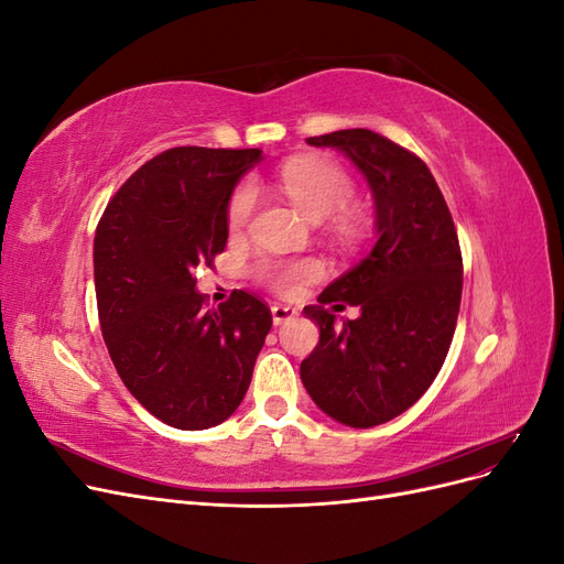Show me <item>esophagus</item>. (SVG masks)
<instances>
[{
	"mask_svg": "<svg viewBox=\"0 0 564 564\" xmlns=\"http://www.w3.org/2000/svg\"><path fill=\"white\" fill-rule=\"evenodd\" d=\"M270 313H272V322H275V327H280V324H284V322H289V319H294L299 313H296V308H292V305H284V303H275L270 308Z\"/></svg>",
	"mask_w": 564,
	"mask_h": 564,
	"instance_id": "esophagus-1",
	"label": "esophagus"
}]
</instances>
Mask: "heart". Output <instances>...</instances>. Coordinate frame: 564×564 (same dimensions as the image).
I'll return each instance as SVG.
<instances>
[{"label": "heart", "mask_w": 564, "mask_h": 564, "mask_svg": "<svg viewBox=\"0 0 564 564\" xmlns=\"http://www.w3.org/2000/svg\"><path fill=\"white\" fill-rule=\"evenodd\" d=\"M282 187L296 207L311 220H322L338 214L352 197V178L346 169L327 160H294L282 169ZM256 185L245 181L237 185L228 202V230L240 232L251 218L256 207ZM344 226H350V216H344ZM317 270L311 261H263L259 265V278L275 289V292H292L294 284L311 278Z\"/></svg>", "instance_id": "1"}]
</instances>
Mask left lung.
<instances>
[{
    "mask_svg": "<svg viewBox=\"0 0 564 564\" xmlns=\"http://www.w3.org/2000/svg\"><path fill=\"white\" fill-rule=\"evenodd\" d=\"M305 143L336 148L360 169L377 245L324 289L319 305L303 308L319 344L301 362V381L324 414L371 429L406 412L445 362L464 286L458 235L431 169L381 133L340 129ZM336 300L360 304L361 317L338 325L323 308Z\"/></svg>",
    "mask_w": 564,
    "mask_h": 564,
    "instance_id": "1",
    "label": "left lung"
}]
</instances>
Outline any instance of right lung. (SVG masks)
<instances>
[{
  "label": "right lung",
  "mask_w": 564,
  "mask_h": 564,
  "mask_svg": "<svg viewBox=\"0 0 564 564\" xmlns=\"http://www.w3.org/2000/svg\"><path fill=\"white\" fill-rule=\"evenodd\" d=\"M261 150L172 148L108 202L94 237L98 319L131 395L172 429L224 423L272 327L247 292L204 308L195 272L228 242V202Z\"/></svg>",
  "instance_id": "1"
}]
</instances>
